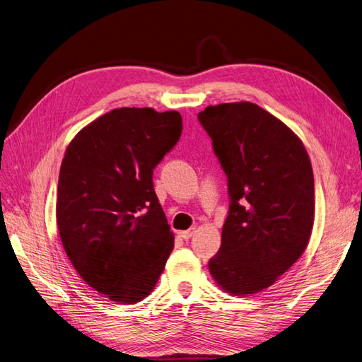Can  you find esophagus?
<instances>
[{
  "instance_id": "1",
  "label": "esophagus",
  "mask_w": 362,
  "mask_h": 362,
  "mask_svg": "<svg viewBox=\"0 0 362 362\" xmlns=\"http://www.w3.org/2000/svg\"><path fill=\"white\" fill-rule=\"evenodd\" d=\"M194 233H195V228H189V230H186V231H179V237L183 238V240H189Z\"/></svg>"
}]
</instances>
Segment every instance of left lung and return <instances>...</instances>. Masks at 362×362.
<instances>
[{
  "instance_id": "obj_1",
  "label": "left lung",
  "mask_w": 362,
  "mask_h": 362,
  "mask_svg": "<svg viewBox=\"0 0 362 362\" xmlns=\"http://www.w3.org/2000/svg\"><path fill=\"white\" fill-rule=\"evenodd\" d=\"M198 120L230 194L210 274L231 296L257 293L286 273L309 245L315 221L310 158L297 134L253 103L209 105Z\"/></svg>"
}]
</instances>
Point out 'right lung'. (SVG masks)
<instances>
[{
    "instance_id": "add662e5",
    "label": "right lung",
    "mask_w": 362,
    "mask_h": 362,
    "mask_svg": "<svg viewBox=\"0 0 362 362\" xmlns=\"http://www.w3.org/2000/svg\"><path fill=\"white\" fill-rule=\"evenodd\" d=\"M180 134L176 110L122 107L66 147L57 192L61 242L78 276L112 301H141L164 272L174 235L152 177Z\"/></svg>"
}]
</instances>
